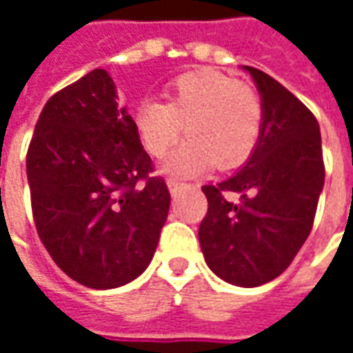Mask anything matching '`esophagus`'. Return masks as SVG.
Segmentation results:
<instances>
[{"mask_svg": "<svg viewBox=\"0 0 353 353\" xmlns=\"http://www.w3.org/2000/svg\"><path fill=\"white\" fill-rule=\"evenodd\" d=\"M168 189H170V194H172V196H176L177 192L183 189V183H179V181H176V179H168Z\"/></svg>", "mask_w": 353, "mask_h": 353, "instance_id": "obj_1", "label": "esophagus"}]
</instances>
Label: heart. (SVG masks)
I'll list each match as a JSON object with an SVG mask.
<instances>
[{
    "instance_id": "heart-1",
    "label": "heart",
    "mask_w": 353,
    "mask_h": 353,
    "mask_svg": "<svg viewBox=\"0 0 353 353\" xmlns=\"http://www.w3.org/2000/svg\"><path fill=\"white\" fill-rule=\"evenodd\" d=\"M263 119L259 92L214 70L179 75L166 88V103L147 100L136 109L139 139L153 157L166 153L183 128L191 136L162 164L176 177L200 176L215 162L240 166L259 143Z\"/></svg>"
}]
</instances>
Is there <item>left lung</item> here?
<instances>
[{
	"label": "left lung",
	"instance_id": "8db88e82",
	"mask_svg": "<svg viewBox=\"0 0 353 353\" xmlns=\"http://www.w3.org/2000/svg\"><path fill=\"white\" fill-rule=\"evenodd\" d=\"M244 70L263 100V132L234 176L202 187L208 214L199 240L212 272L232 285L257 288L278 278L306 242L325 166L310 109L265 72Z\"/></svg>",
	"mask_w": 353,
	"mask_h": 353
}]
</instances>
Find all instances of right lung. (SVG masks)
Returning <instances> with one entry per match:
<instances>
[{
	"mask_svg": "<svg viewBox=\"0 0 353 353\" xmlns=\"http://www.w3.org/2000/svg\"><path fill=\"white\" fill-rule=\"evenodd\" d=\"M151 172L105 70L45 103L26 157L32 212L45 250L72 280L113 289L149 266L170 210L168 187Z\"/></svg>",
	"mask_w": 353,
	"mask_h": 353,
	"instance_id": "obj_1",
	"label": "right lung"
}]
</instances>
